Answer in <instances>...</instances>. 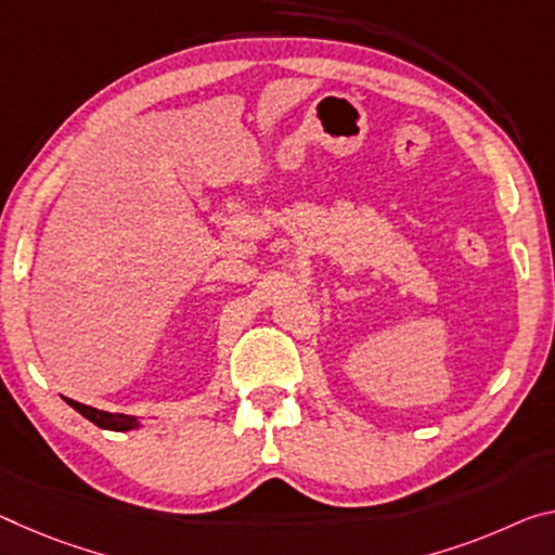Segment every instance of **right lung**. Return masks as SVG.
<instances>
[{"label":"right lung","instance_id":"right-lung-1","mask_svg":"<svg viewBox=\"0 0 555 555\" xmlns=\"http://www.w3.org/2000/svg\"><path fill=\"white\" fill-rule=\"evenodd\" d=\"M72 408L78 412V415H83L88 422H93L95 427L101 429H111V433H130V429H138L140 427V420L133 415H120V412H105V410H95V408H88L83 402H76V400H68L64 398Z\"/></svg>","mask_w":555,"mask_h":555}]
</instances>
